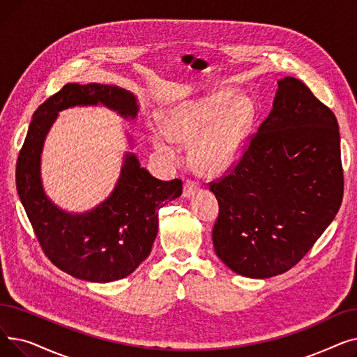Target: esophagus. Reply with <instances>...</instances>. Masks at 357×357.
I'll return each instance as SVG.
<instances>
[{
    "mask_svg": "<svg viewBox=\"0 0 357 357\" xmlns=\"http://www.w3.org/2000/svg\"><path fill=\"white\" fill-rule=\"evenodd\" d=\"M198 190H199L198 182L188 179V181L185 182V185H183V197L190 198V197H192Z\"/></svg>",
    "mask_w": 357,
    "mask_h": 357,
    "instance_id": "obj_1",
    "label": "esophagus"
}]
</instances>
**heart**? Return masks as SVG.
Here are the masks:
<instances>
[{
	"label": "heart",
	"mask_w": 357,
	"mask_h": 357,
	"mask_svg": "<svg viewBox=\"0 0 357 357\" xmlns=\"http://www.w3.org/2000/svg\"><path fill=\"white\" fill-rule=\"evenodd\" d=\"M218 93L201 102L188 104L169 117L165 131L155 135V146L171 162L178 160L176 142H194V160L204 174L229 169L238 158L253 119V107L245 98L229 102Z\"/></svg>",
	"instance_id": "1"
}]
</instances>
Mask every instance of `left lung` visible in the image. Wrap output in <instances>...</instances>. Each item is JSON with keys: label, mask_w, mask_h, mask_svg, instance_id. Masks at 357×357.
Instances as JSON below:
<instances>
[{"label": "left lung", "mask_w": 357, "mask_h": 357, "mask_svg": "<svg viewBox=\"0 0 357 357\" xmlns=\"http://www.w3.org/2000/svg\"><path fill=\"white\" fill-rule=\"evenodd\" d=\"M278 86L241 158L208 183L218 201L214 250L255 279L292 269L334 220L344 191L334 112L296 78Z\"/></svg>", "instance_id": "obj_1"}]
</instances>
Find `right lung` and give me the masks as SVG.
<instances>
[{
	"label": "right lung",
	"mask_w": 357,
	"mask_h": 357,
	"mask_svg": "<svg viewBox=\"0 0 357 357\" xmlns=\"http://www.w3.org/2000/svg\"><path fill=\"white\" fill-rule=\"evenodd\" d=\"M104 104L124 117H136L131 93L102 84H66L34 111L18 153L15 183L43 253L65 273L111 282L133 272L152 252L159 210L182 194V181H160L127 155L114 192L96 210L68 214L47 199L40 182V152L58 111L73 105Z\"/></svg>",
	"instance_id": "1"
}]
</instances>
